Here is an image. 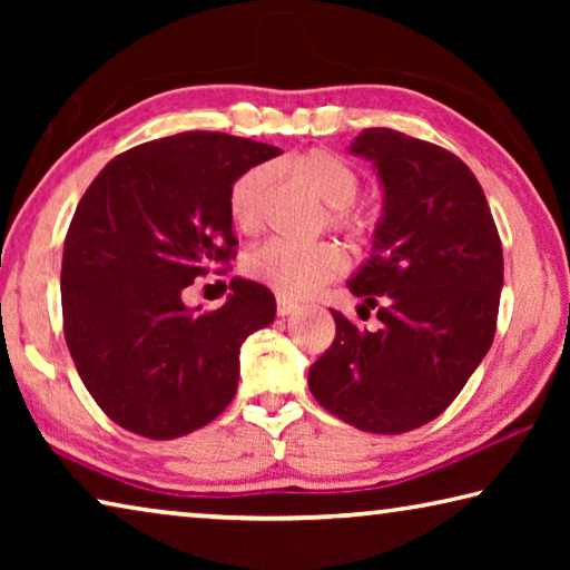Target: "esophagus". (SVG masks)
Wrapping results in <instances>:
<instances>
[{
	"mask_svg": "<svg viewBox=\"0 0 570 570\" xmlns=\"http://www.w3.org/2000/svg\"><path fill=\"white\" fill-rule=\"evenodd\" d=\"M296 308H298V304L292 302V298H286V296H278V298H276V312H278V316L294 314Z\"/></svg>",
	"mask_w": 570,
	"mask_h": 570,
	"instance_id": "esophagus-1",
	"label": "esophagus"
}]
</instances>
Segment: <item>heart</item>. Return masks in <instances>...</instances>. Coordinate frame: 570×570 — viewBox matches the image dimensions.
<instances>
[{
	"label": "heart",
	"instance_id": "b5f03b06",
	"mask_svg": "<svg viewBox=\"0 0 570 570\" xmlns=\"http://www.w3.org/2000/svg\"><path fill=\"white\" fill-rule=\"evenodd\" d=\"M316 196L332 208L330 220L340 228H354L352 204L362 180L350 163L330 150H308L286 163ZM274 186L272 166H254L240 173L228 193V214L240 234H256L266 220V204ZM246 274L282 296H308L344 272V256L334 244H294L274 238L246 256Z\"/></svg>",
	"mask_w": 570,
	"mask_h": 570
}]
</instances>
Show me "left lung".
I'll return each mask as SVG.
<instances>
[{
	"mask_svg": "<svg viewBox=\"0 0 570 570\" xmlns=\"http://www.w3.org/2000/svg\"><path fill=\"white\" fill-rule=\"evenodd\" d=\"M372 163L382 216L352 274L356 314L332 312L336 336L308 370V390L336 417L377 435L422 428L450 407L495 336L503 246L478 178L458 156L390 128L350 146Z\"/></svg>",
	"mask_w": 570,
	"mask_h": 570,
	"instance_id": "obj_1",
	"label": "left lung"
}]
</instances>
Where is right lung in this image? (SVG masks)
<instances>
[{"label": "right lung", "mask_w": 570, "mask_h": 570, "mask_svg": "<svg viewBox=\"0 0 570 570\" xmlns=\"http://www.w3.org/2000/svg\"><path fill=\"white\" fill-rule=\"evenodd\" d=\"M276 156L234 135L178 132L112 158L77 204L60 276L65 340L120 428L183 438L234 400L240 344L276 320V298L234 276L226 304L200 314L183 288L234 254L230 186Z\"/></svg>", "instance_id": "right-lung-1"}]
</instances>
